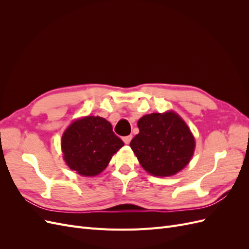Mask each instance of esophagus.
I'll list each match as a JSON object with an SVG mask.
<instances>
[{
	"label": "esophagus",
	"instance_id": "esophagus-1",
	"mask_svg": "<svg viewBox=\"0 0 249 249\" xmlns=\"http://www.w3.org/2000/svg\"><path fill=\"white\" fill-rule=\"evenodd\" d=\"M132 135H129V136H125V137H124L123 138V140H124V142L125 143V144H129V143L131 142V140H132Z\"/></svg>",
	"mask_w": 249,
	"mask_h": 249
}]
</instances>
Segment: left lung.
<instances>
[{
	"mask_svg": "<svg viewBox=\"0 0 249 249\" xmlns=\"http://www.w3.org/2000/svg\"><path fill=\"white\" fill-rule=\"evenodd\" d=\"M138 127L139 134L130 146L150 175L173 176L189 163L195 147L194 137L175 112L144 115L139 119Z\"/></svg>",
	"mask_w": 249,
	"mask_h": 249,
	"instance_id": "left-lung-1",
	"label": "left lung"
}]
</instances>
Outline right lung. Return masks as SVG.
I'll list each match as a JSON object with an SVG mask.
<instances>
[{
  "label": "right lung",
  "mask_w": 249,
  "mask_h": 249,
  "mask_svg": "<svg viewBox=\"0 0 249 249\" xmlns=\"http://www.w3.org/2000/svg\"><path fill=\"white\" fill-rule=\"evenodd\" d=\"M124 144L113 132L111 124L99 116L76 120L67 127L61 140L66 164L85 177L102 172Z\"/></svg>",
  "instance_id": "right-lung-1"
}]
</instances>
